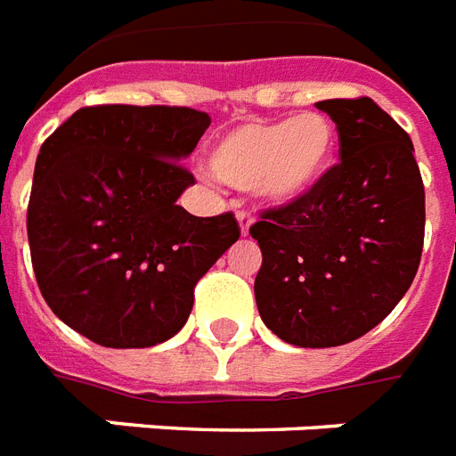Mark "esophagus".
<instances>
[{
  "label": "esophagus",
  "mask_w": 456,
  "mask_h": 456,
  "mask_svg": "<svg viewBox=\"0 0 456 456\" xmlns=\"http://www.w3.org/2000/svg\"><path fill=\"white\" fill-rule=\"evenodd\" d=\"M238 224H240V231H242V235H249V228L251 224H254V216H251L249 211H238Z\"/></svg>",
  "instance_id": "esophagus-1"
}]
</instances>
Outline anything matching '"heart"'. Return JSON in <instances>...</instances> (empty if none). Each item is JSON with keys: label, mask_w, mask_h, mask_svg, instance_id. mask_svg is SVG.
I'll return each mask as SVG.
<instances>
[{"label": "heart", "mask_w": 456, "mask_h": 456, "mask_svg": "<svg viewBox=\"0 0 456 456\" xmlns=\"http://www.w3.org/2000/svg\"><path fill=\"white\" fill-rule=\"evenodd\" d=\"M337 129L322 112L225 131L209 151V169L224 183L256 191L273 205H291L320 188L334 165Z\"/></svg>", "instance_id": "1"}]
</instances>
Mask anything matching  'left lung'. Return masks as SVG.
I'll return each instance as SVG.
<instances>
[{
	"label": "left lung",
	"mask_w": 456,
	"mask_h": 456,
	"mask_svg": "<svg viewBox=\"0 0 456 456\" xmlns=\"http://www.w3.org/2000/svg\"><path fill=\"white\" fill-rule=\"evenodd\" d=\"M315 108L337 125L338 165L308 198L251 225L264 254L254 297L265 327L301 348L355 341L405 297L424 247L412 138L372 98Z\"/></svg>",
	"instance_id": "obj_1"
}]
</instances>
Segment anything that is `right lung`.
Listing matches in <instances>:
<instances>
[{
  "label": "right lung",
  "mask_w": 456,
  "mask_h": 456,
  "mask_svg": "<svg viewBox=\"0 0 456 456\" xmlns=\"http://www.w3.org/2000/svg\"><path fill=\"white\" fill-rule=\"evenodd\" d=\"M178 105H91L39 148L28 240L39 291L65 325L105 348L171 338L198 280L240 238L231 211L192 216L181 165L209 126Z\"/></svg>",
  "instance_id": "right-lung-1"
}]
</instances>
